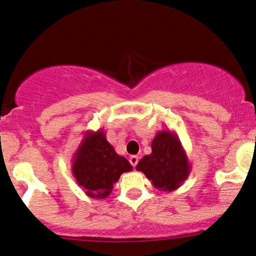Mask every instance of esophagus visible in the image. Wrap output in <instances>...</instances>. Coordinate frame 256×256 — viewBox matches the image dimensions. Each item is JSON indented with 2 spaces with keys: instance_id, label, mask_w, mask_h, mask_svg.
Returning <instances> with one entry per match:
<instances>
[{
  "instance_id": "1",
  "label": "esophagus",
  "mask_w": 256,
  "mask_h": 256,
  "mask_svg": "<svg viewBox=\"0 0 256 256\" xmlns=\"http://www.w3.org/2000/svg\"><path fill=\"white\" fill-rule=\"evenodd\" d=\"M129 162H130V164L133 166H136V164H138V162H139V157L138 156H130L129 157Z\"/></svg>"
}]
</instances>
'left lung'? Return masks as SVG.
<instances>
[{"instance_id": "left-lung-1", "label": "left lung", "mask_w": 256, "mask_h": 256, "mask_svg": "<svg viewBox=\"0 0 256 256\" xmlns=\"http://www.w3.org/2000/svg\"><path fill=\"white\" fill-rule=\"evenodd\" d=\"M152 152L136 164L152 185L160 191L172 192L179 188L188 178L191 163L175 132H157L151 142Z\"/></svg>"}]
</instances>
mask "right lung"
<instances>
[{"mask_svg": "<svg viewBox=\"0 0 256 256\" xmlns=\"http://www.w3.org/2000/svg\"><path fill=\"white\" fill-rule=\"evenodd\" d=\"M133 169L127 158L116 154L102 129L86 130L72 156V174L90 198L104 200L120 176Z\"/></svg>", "mask_w": 256, "mask_h": 256, "instance_id": "obj_1", "label": "right lung"}]
</instances>
